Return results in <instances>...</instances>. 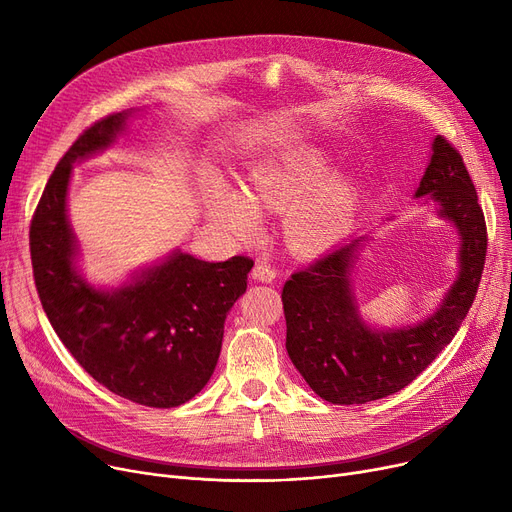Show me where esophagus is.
<instances>
[{
    "mask_svg": "<svg viewBox=\"0 0 512 512\" xmlns=\"http://www.w3.org/2000/svg\"><path fill=\"white\" fill-rule=\"evenodd\" d=\"M253 278L259 282H274L276 278V267L270 265L267 261H259L253 267Z\"/></svg>",
    "mask_w": 512,
    "mask_h": 512,
    "instance_id": "1",
    "label": "esophagus"
}]
</instances>
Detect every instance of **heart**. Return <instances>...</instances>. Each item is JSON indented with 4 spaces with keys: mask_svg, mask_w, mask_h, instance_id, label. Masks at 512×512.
I'll return each instance as SVG.
<instances>
[{
    "mask_svg": "<svg viewBox=\"0 0 512 512\" xmlns=\"http://www.w3.org/2000/svg\"><path fill=\"white\" fill-rule=\"evenodd\" d=\"M332 164L319 151L263 159L247 172V193L222 180L209 195L211 218L240 238H255L261 211L286 213V234L299 251H321L351 228L357 193L344 180H330Z\"/></svg>",
    "mask_w": 512,
    "mask_h": 512,
    "instance_id": "obj_1",
    "label": "heart"
}]
</instances>
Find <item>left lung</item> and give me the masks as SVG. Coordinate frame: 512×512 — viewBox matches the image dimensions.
<instances>
[{
  "mask_svg": "<svg viewBox=\"0 0 512 512\" xmlns=\"http://www.w3.org/2000/svg\"><path fill=\"white\" fill-rule=\"evenodd\" d=\"M415 197L429 195L461 236V272L434 315L402 330H371L359 317L351 267L363 236L330 251L282 288L286 351L309 388L332 405H365L409 386L450 344L481 282L488 230L461 153L444 137Z\"/></svg>",
  "mask_w": 512,
  "mask_h": 512,
  "instance_id": "8db88e82",
  "label": "left lung"
}]
</instances>
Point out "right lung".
I'll list each match as a JSON object with an SVG mask.
<instances>
[{
	"instance_id": "1",
	"label": "right lung",
	"mask_w": 512,
	"mask_h": 512,
	"mask_svg": "<svg viewBox=\"0 0 512 512\" xmlns=\"http://www.w3.org/2000/svg\"><path fill=\"white\" fill-rule=\"evenodd\" d=\"M128 114L91 124L49 176L31 222L33 276L51 328L93 380L137 405L172 409L209 382L253 259L209 263L176 251L118 290H97L76 274L66 215L72 164L110 147Z\"/></svg>"
}]
</instances>
